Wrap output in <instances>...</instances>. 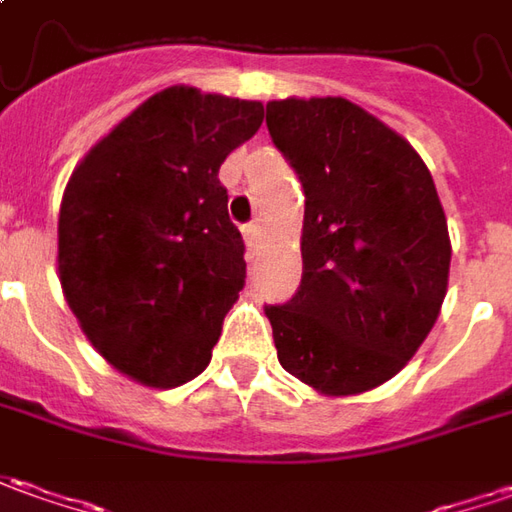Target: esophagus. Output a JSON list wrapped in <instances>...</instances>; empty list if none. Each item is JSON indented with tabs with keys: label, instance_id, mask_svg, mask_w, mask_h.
Wrapping results in <instances>:
<instances>
[{
	"label": "esophagus",
	"instance_id": "obj_1",
	"mask_svg": "<svg viewBox=\"0 0 512 512\" xmlns=\"http://www.w3.org/2000/svg\"><path fill=\"white\" fill-rule=\"evenodd\" d=\"M243 238L249 243V249H257V243H260V224H257V221H249V224L243 227Z\"/></svg>",
	"mask_w": 512,
	"mask_h": 512
}]
</instances>
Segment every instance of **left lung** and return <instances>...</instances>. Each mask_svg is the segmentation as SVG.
<instances>
[{
	"instance_id": "8db88e82",
	"label": "left lung",
	"mask_w": 512,
	"mask_h": 512,
	"mask_svg": "<svg viewBox=\"0 0 512 512\" xmlns=\"http://www.w3.org/2000/svg\"><path fill=\"white\" fill-rule=\"evenodd\" d=\"M271 142L305 193L302 280L266 305L283 370L325 395L401 373L446 297L451 243L429 168L344 97L266 103Z\"/></svg>"
}]
</instances>
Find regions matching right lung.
Instances as JSON below:
<instances>
[{
	"mask_svg": "<svg viewBox=\"0 0 512 512\" xmlns=\"http://www.w3.org/2000/svg\"><path fill=\"white\" fill-rule=\"evenodd\" d=\"M263 103L170 86L75 168L58 215L66 302L100 356L154 387L210 364L246 283L243 238L218 179Z\"/></svg>",
	"mask_w": 512,
	"mask_h": 512,
	"instance_id": "1",
	"label": "right lung"
}]
</instances>
